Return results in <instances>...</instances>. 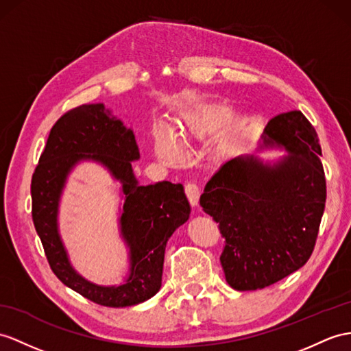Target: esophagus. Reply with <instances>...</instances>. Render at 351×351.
Listing matches in <instances>:
<instances>
[{"instance_id": "obj_1", "label": "esophagus", "mask_w": 351, "mask_h": 351, "mask_svg": "<svg viewBox=\"0 0 351 351\" xmlns=\"http://www.w3.org/2000/svg\"><path fill=\"white\" fill-rule=\"evenodd\" d=\"M184 192H186L187 199H189V202L193 205V207H195V205H198L199 195H201V191H199L198 184L193 183V182L186 183L184 184Z\"/></svg>"}]
</instances>
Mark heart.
<instances>
[{
    "instance_id": "heart-1",
    "label": "heart",
    "mask_w": 351,
    "mask_h": 351,
    "mask_svg": "<svg viewBox=\"0 0 351 351\" xmlns=\"http://www.w3.org/2000/svg\"><path fill=\"white\" fill-rule=\"evenodd\" d=\"M226 116L216 108L196 110L184 114L183 122L173 132L158 126L153 132L156 156L165 164H176L182 160L183 153L191 149L195 140H201L217 132L225 125ZM221 152L223 147H219Z\"/></svg>"
}]
</instances>
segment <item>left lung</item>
Wrapping results in <instances>:
<instances>
[{"instance_id":"obj_1","label":"left lung","mask_w":351,"mask_h":351,"mask_svg":"<svg viewBox=\"0 0 351 351\" xmlns=\"http://www.w3.org/2000/svg\"><path fill=\"white\" fill-rule=\"evenodd\" d=\"M261 147L287 155L276 164L258 156L225 162L199 199L225 238L220 263L228 285L241 292L268 287L304 267L326 202L319 136L301 111L272 117Z\"/></svg>"}]
</instances>
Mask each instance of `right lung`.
<instances>
[{"label":"right lung","mask_w":351,"mask_h":351,"mask_svg":"<svg viewBox=\"0 0 351 351\" xmlns=\"http://www.w3.org/2000/svg\"><path fill=\"white\" fill-rule=\"evenodd\" d=\"M136 159L140 152L132 130L104 104H84L58 119L31 182L32 221L55 276L92 302L113 308L141 304L159 292L167 243L191 215L180 183L138 184L131 164ZM80 160L98 161L123 183L125 202L119 224L130 249V274L119 287H98L83 279L58 235L60 195L67 174Z\"/></svg>","instance_id":"obj_1"}]
</instances>
